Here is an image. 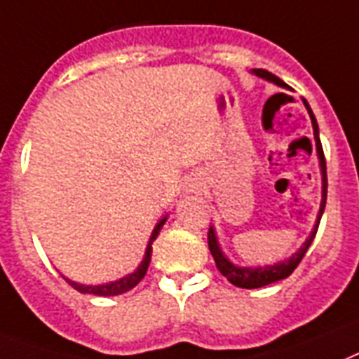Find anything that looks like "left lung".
<instances>
[{"mask_svg":"<svg viewBox=\"0 0 359 359\" xmlns=\"http://www.w3.org/2000/svg\"><path fill=\"white\" fill-rule=\"evenodd\" d=\"M255 75L258 77H264L271 83L278 84L282 88H290L287 84L278 79L276 75H273L271 72L267 69H252ZM304 104L306 109H308V114H310L311 118V125H313V136H316V145H317V154H319V162H321V173H323V201H321V210H319V215H317V223L313 226V232L310 234V238L304 241V245L301 249L297 250L295 255L291 256L290 260H284L280 264H275V265H267V267H256V269H250V267H238V265L230 264L226 260L223 252H221L219 245H217V240H215V234H214V229L208 230V247H210V252L214 256L215 260V267L219 269V273L225 278H229L230 284L238 285V287H245V290H255V287H264L267 284H273V282H278L282 278H287V276L297 269V265L301 264L302 258H304L306 250L310 249L311 241L316 238L317 234V229H319V223H321V215L325 212V205H326V188H328V179H326V160H325V153H323V145H321V138H319V127H317V119L311 112L310 104L308 101L304 99Z\"/></svg>","mask_w":359,"mask_h":359,"instance_id":"left-lung-1","label":"left lung"}]
</instances>
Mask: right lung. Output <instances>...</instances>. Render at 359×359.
I'll list each match as a JSON object with an SVG mask.
<instances>
[{
  "label": "right lung",
  "instance_id": "add662e5",
  "mask_svg": "<svg viewBox=\"0 0 359 359\" xmlns=\"http://www.w3.org/2000/svg\"><path fill=\"white\" fill-rule=\"evenodd\" d=\"M164 223H165V217L160 221L158 225H156V229L153 230V236H151L149 245H147V250H145L144 262H142L138 269L134 271V273H130L129 276H125V278H119V280L110 282V284H103V285H83V284H77V282H72L66 278V280H68V284L72 285V287H75L77 291H81V293H92V295H101V297L121 295V293H127V291H130L133 287H136V285L142 282V278L145 276V273H147V267H149V262H151V255H153V241L156 240V236L160 234V229H162V225H164Z\"/></svg>",
  "mask_w": 359,
  "mask_h": 359
}]
</instances>
